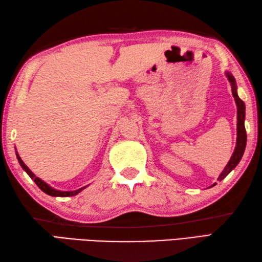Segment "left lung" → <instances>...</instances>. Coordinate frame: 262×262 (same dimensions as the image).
<instances>
[{
  "label": "left lung",
  "mask_w": 262,
  "mask_h": 262,
  "mask_svg": "<svg viewBox=\"0 0 262 262\" xmlns=\"http://www.w3.org/2000/svg\"><path fill=\"white\" fill-rule=\"evenodd\" d=\"M225 75L227 77V80H229V82L231 83L232 94H233V98L235 100L236 108H237V124H236L237 137H236V145H235L234 152H233L229 163L226 164L224 170L222 171V173L220 174L219 177L220 181L223 180L224 178L238 164V162H240L243 157L244 149H246V145H247V132H246V127H244V120H246V104H244V102L237 96V86H236L234 76H233L230 72H225ZM216 183H214L211 187H214Z\"/></svg>",
  "instance_id": "1"
}]
</instances>
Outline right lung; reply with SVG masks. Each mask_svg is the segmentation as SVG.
<instances>
[{
    "mask_svg": "<svg viewBox=\"0 0 262 262\" xmlns=\"http://www.w3.org/2000/svg\"><path fill=\"white\" fill-rule=\"evenodd\" d=\"M15 154H16V159H18L19 163H20V165H21V168L24 169V170L27 172V174L29 176V177L31 178V179L36 182V185H37L39 188H40L43 192L49 194V196H53V197H71V196H75V194L81 192V191L83 190V189L86 188V186H85V187H82V188H80V189H77V190H73V191H60V190H57V189H54L53 187L49 186L48 183H46L45 181H42V180L40 179V178H38V177H36L35 174L32 173L31 170H30L29 168H28V166L25 164L24 161L21 160L20 155L18 154V152H16V149H15Z\"/></svg>",
    "mask_w": 262,
    "mask_h": 262,
    "instance_id": "add662e5",
    "label": "right lung"
}]
</instances>
